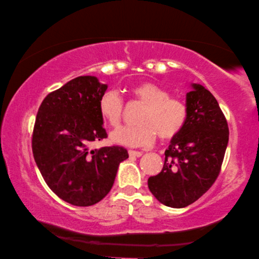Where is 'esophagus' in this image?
Wrapping results in <instances>:
<instances>
[{"mask_svg": "<svg viewBox=\"0 0 259 259\" xmlns=\"http://www.w3.org/2000/svg\"><path fill=\"white\" fill-rule=\"evenodd\" d=\"M128 155L131 157H141L142 152L138 150H128Z\"/></svg>", "mask_w": 259, "mask_h": 259, "instance_id": "34e87169", "label": "esophagus"}]
</instances>
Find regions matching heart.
Segmentation results:
<instances>
[{"instance_id": "obj_1", "label": "heart", "mask_w": 259, "mask_h": 259, "mask_svg": "<svg viewBox=\"0 0 259 259\" xmlns=\"http://www.w3.org/2000/svg\"><path fill=\"white\" fill-rule=\"evenodd\" d=\"M134 99L146 104L138 118L139 124L120 127L111 133L113 143L127 147H143L154 141L156 135L171 139L184 128L187 120V107L177 97L154 82H141L131 90ZM99 111L111 127L120 124L124 114V102L117 92L108 91L100 97Z\"/></svg>"}]
</instances>
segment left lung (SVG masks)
Returning a JSON list of instances; mask_svg holds the SVG:
<instances>
[{"label":"left lung","instance_id":"1","mask_svg":"<svg viewBox=\"0 0 259 259\" xmlns=\"http://www.w3.org/2000/svg\"><path fill=\"white\" fill-rule=\"evenodd\" d=\"M186 95L187 120L165 150L163 169L148 179L151 194L171 207L197 201L217 179L228 143V125L217 100L200 83Z\"/></svg>","mask_w":259,"mask_h":259}]
</instances>
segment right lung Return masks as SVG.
Listing matches in <instances>:
<instances>
[{
    "instance_id": "1",
    "label": "right lung",
    "mask_w": 259,
    "mask_h": 259,
    "mask_svg": "<svg viewBox=\"0 0 259 259\" xmlns=\"http://www.w3.org/2000/svg\"><path fill=\"white\" fill-rule=\"evenodd\" d=\"M108 84L81 75L45 97L32 137L35 163L46 184L63 201L77 206L100 202L111 190L119 164L128 158L122 147L91 150L108 137L99 111Z\"/></svg>"
}]
</instances>
